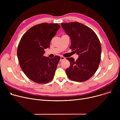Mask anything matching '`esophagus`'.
Here are the masks:
<instances>
[{"label": "esophagus", "instance_id": "obj_1", "mask_svg": "<svg viewBox=\"0 0 120 120\" xmlns=\"http://www.w3.org/2000/svg\"><path fill=\"white\" fill-rule=\"evenodd\" d=\"M65 59V58L64 57V56H61V57H60V61H62V60H64Z\"/></svg>", "mask_w": 120, "mask_h": 120}]
</instances>
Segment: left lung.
<instances>
[{
    "instance_id": "obj_1",
    "label": "left lung",
    "mask_w": 120,
    "mask_h": 120,
    "mask_svg": "<svg viewBox=\"0 0 120 120\" xmlns=\"http://www.w3.org/2000/svg\"><path fill=\"white\" fill-rule=\"evenodd\" d=\"M61 26L71 39L70 47L79 57L75 61L67 58L70 66L66 70L68 78L76 82H84L90 78L97 70L101 57L102 48L94 31L78 22L61 23Z\"/></svg>"
}]
</instances>
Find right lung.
Instances as JSON below:
<instances>
[{
    "instance_id": "right-lung-1",
    "label": "right lung",
    "mask_w": 120,
    "mask_h": 120,
    "mask_svg": "<svg viewBox=\"0 0 120 120\" xmlns=\"http://www.w3.org/2000/svg\"><path fill=\"white\" fill-rule=\"evenodd\" d=\"M60 28L57 23H43L34 25L22 36L19 43L17 55L19 63L25 74L38 84L51 81L60 59L44 56V49L49 44Z\"/></svg>"
}]
</instances>
